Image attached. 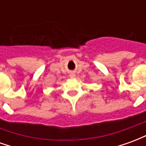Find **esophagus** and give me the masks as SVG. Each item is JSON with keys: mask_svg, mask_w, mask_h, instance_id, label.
Listing matches in <instances>:
<instances>
[{"mask_svg": "<svg viewBox=\"0 0 146 146\" xmlns=\"http://www.w3.org/2000/svg\"><path fill=\"white\" fill-rule=\"evenodd\" d=\"M69 76H70V78H75V77H76V74L72 72V73H70V75H69Z\"/></svg>", "mask_w": 146, "mask_h": 146, "instance_id": "obj_1", "label": "esophagus"}]
</instances>
